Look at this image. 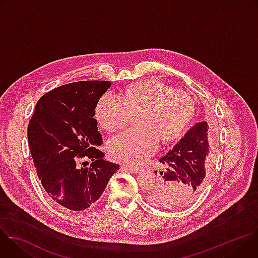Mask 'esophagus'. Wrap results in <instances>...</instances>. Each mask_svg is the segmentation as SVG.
Here are the masks:
<instances>
[{"label": "esophagus", "mask_w": 258, "mask_h": 258, "mask_svg": "<svg viewBox=\"0 0 258 258\" xmlns=\"http://www.w3.org/2000/svg\"><path fill=\"white\" fill-rule=\"evenodd\" d=\"M123 170H127V171H130V172H132V173H138V172H140V169L139 168H135V167H130V166H122L121 167Z\"/></svg>", "instance_id": "obj_1"}]
</instances>
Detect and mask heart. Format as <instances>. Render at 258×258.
Segmentation results:
<instances>
[{
  "mask_svg": "<svg viewBox=\"0 0 258 258\" xmlns=\"http://www.w3.org/2000/svg\"><path fill=\"white\" fill-rule=\"evenodd\" d=\"M195 112L192 97L157 81L148 80L130 87L123 99L105 93L96 106V117L106 131L123 127L133 114L140 113L138 125L114 136L109 142V154L114 160L140 166L154 154L158 140L171 142L186 131Z\"/></svg>",
  "mask_w": 258,
  "mask_h": 258,
  "instance_id": "obj_1",
  "label": "heart"
}]
</instances>
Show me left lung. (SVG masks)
<instances>
[{
	"mask_svg": "<svg viewBox=\"0 0 258 258\" xmlns=\"http://www.w3.org/2000/svg\"><path fill=\"white\" fill-rule=\"evenodd\" d=\"M206 121L194 124L159 161L158 180L150 201L166 209L191 204L206 186L212 171V154Z\"/></svg>",
	"mask_w": 258,
	"mask_h": 258,
	"instance_id": "1",
	"label": "left lung"
}]
</instances>
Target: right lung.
Here are the masks:
<instances>
[{
    "label": "right lung",
    "mask_w": 258,
    "mask_h": 258,
    "mask_svg": "<svg viewBox=\"0 0 258 258\" xmlns=\"http://www.w3.org/2000/svg\"><path fill=\"white\" fill-rule=\"evenodd\" d=\"M110 86L106 81H87L56 88L36 103L28 123L36 173L48 196L69 210L89 208L119 169L98 148L102 136L94 118L97 103ZM85 159L92 161L88 168Z\"/></svg>",
    "instance_id": "obj_1"
}]
</instances>
